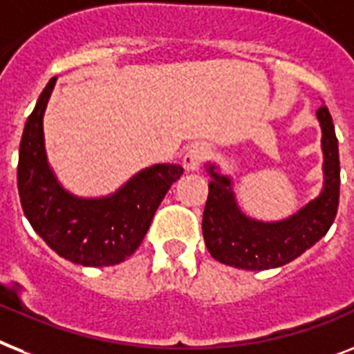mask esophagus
I'll list each match as a JSON object with an SVG mask.
<instances>
[{
	"label": "esophagus",
	"instance_id": "obj_1",
	"mask_svg": "<svg viewBox=\"0 0 354 354\" xmlns=\"http://www.w3.org/2000/svg\"><path fill=\"white\" fill-rule=\"evenodd\" d=\"M209 156V149L203 143H194L191 147L187 149L185 154H183V167L187 171H196L200 165L207 160Z\"/></svg>",
	"mask_w": 354,
	"mask_h": 354
}]
</instances>
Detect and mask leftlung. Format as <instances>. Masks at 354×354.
Instances as JSON below:
<instances>
[{
	"label": "left lung",
	"instance_id": "left-lung-1",
	"mask_svg": "<svg viewBox=\"0 0 354 354\" xmlns=\"http://www.w3.org/2000/svg\"><path fill=\"white\" fill-rule=\"evenodd\" d=\"M324 147L326 183L317 200L283 222L261 223L238 211L229 178L209 167V196L203 209L202 231L205 247L225 266L263 271L286 266L320 240L333 225L340 200V156L333 118L327 107L318 109Z\"/></svg>",
	"mask_w": 354,
	"mask_h": 354
}]
</instances>
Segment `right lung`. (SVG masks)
Wrapping results in <instances>:
<instances>
[{
	"mask_svg": "<svg viewBox=\"0 0 354 354\" xmlns=\"http://www.w3.org/2000/svg\"><path fill=\"white\" fill-rule=\"evenodd\" d=\"M56 77L37 97L30 112L18 162V191L34 231L65 260L87 267L116 266L136 251L147 234L154 212L183 167L160 163L132 178L114 196L74 198L56 182L43 145V112Z\"/></svg>",
	"mask_w": 354,
	"mask_h": 354,
	"instance_id": "right-lung-1",
	"label": "right lung"
}]
</instances>
